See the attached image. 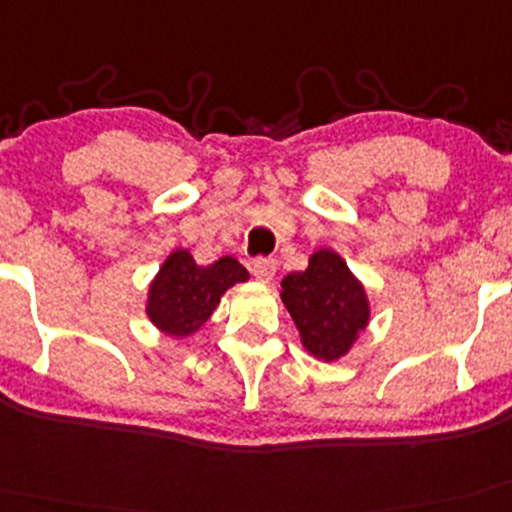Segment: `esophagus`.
<instances>
[{
	"instance_id": "obj_1",
	"label": "esophagus",
	"mask_w": 512,
	"mask_h": 512,
	"mask_svg": "<svg viewBox=\"0 0 512 512\" xmlns=\"http://www.w3.org/2000/svg\"><path fill=\"white\" fill-rule=\"evenodd\" d=\"M276 269H279L276 260H257L255 264H252V274H255V279L262 281V283L274 281Z\"/></svg>"
}]
</instances>
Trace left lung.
Listing matches in <instances>:
<instances>
[{
	"mask_svg": "<svg viewBox=\"0 0 512 512\" xmlns=\"http://www.w3.org/2000/svg\"><path fill=\"white\" fill-rule=\"evenodd\" d=\"M281 300L298 326L303 348L322 362L346 357L372 317L365 283L331 248L315 250L305 272L281 281Z\"/></svg>",
	"mask_w": 512,
	"mask_h": 512,
	"instance_id": "obj_1",
	"label": "left lung"
}]
</instances>
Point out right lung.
Instances as JSON below:
<instances>
[{"label": "right lung", "mask_w": 512, "mask_h": 512, "mask_svg": "<svg viewBox=\"0 0 512 512\" xmlns=\"http://www.w3.org/2000/svg\"><path fill=\"white\" fill-rule=\"evenodd\" d=\"M248 279V269L229 255L202 267L190 250L176 248L147 286L145 315L164 336L188 338L212 317L229 288Z\"/></svg>", "instance_id": "right-lung-1"}]
</instances>
